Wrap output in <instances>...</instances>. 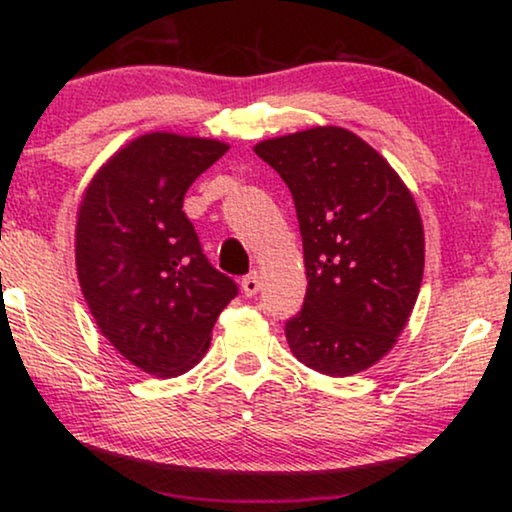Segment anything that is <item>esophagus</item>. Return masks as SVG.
<instances>
[{
  "mask_svg": "<svg viewBox=\"0 0 512 512\" xmlns=\"http://www.w3.org/2000/svg\"><path fill=\"white\" fill-rule=\"evenodd\" d=\"M258 289H261V277H258L256 272H254V275H247L242 279V291H244V296H247V298L256 296Z\"/></svg>",
  "mask_w": 512,
  "mask_h": 512,
  "instance_id": "obj_1",
  "label": "esophagus"
}]
</instances>
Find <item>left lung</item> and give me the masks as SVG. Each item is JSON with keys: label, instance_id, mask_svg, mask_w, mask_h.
Returning a JSON list of instances; mask_svg holds the SVG:
<instances>
[{"label": "left lung", "instance_id": "8db88e82", "mask_svg": "<svg viewBox=\"0 0 512 512\" xmlns=\"http://www.w3.org/2000/svg\"><path fill=\"white\" fill-rule=\"evenodd\" d=\"M254 151L289 186L303 235L305 303L284 326L293 356L331 377L370 368L394 347L422 284L415 200L345 128L268 139Z\"/></svg>", "mask_w": 512, "mask_h": 512}]
</instances>
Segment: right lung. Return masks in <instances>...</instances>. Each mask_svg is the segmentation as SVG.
I'll return each instance as SVG.
<instances>
[{
  "instance_id": "obj_1",
  "label": "right lung",
  "mask_w": 512,
  "mask_h": 512,
  "mask_svg": "<svg viewBox=\"0 0 512 512\" xmlns=\"http://www.w3.org/2000/svg\"><path fill=\"white\" fill-rule=\"evenodd\" d=\"M226 144L151 132L116 153L83 195L76 270L104 338L144 373L174 377L209 347L237 284L202 254L184 195Z\"/></svg>"
}]
</instances>
